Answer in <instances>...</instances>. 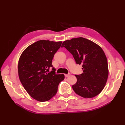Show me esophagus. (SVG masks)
Returning a JSON list of instances; mask_svg holds the SVG:
<instances>
[{
	"label": "esophagus",
	"mask_w": 125,
	"mask_h": 125,
	"mask_svg": "<svg viewBox=\"0 0 125 125\" xmlns=\"http://www.w3.org/2000/svg\"><path fill=\"white\" fill-rule=\"evenodd\" d=\"M69 75H70L69 73H68V74H65V77H68Z\"/></svg>",
	"instance_id": "1"
}]
</instances>
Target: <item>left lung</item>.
Wrapping results in <instances>:
<instances>
[{"label": "left lung", "instance_id": "8db88e82", "mask_svg": "<svg viewBox=\"0 0 125 125\" xmlns=\"http://www.w3.org/2000/svg\"><path fill=\"white\" fill-rule=\"evenodd\" d=\"M65 47L73 55L77 64H82L83 73L75 75L77 81L73 89L78 95L92 98L103 90L108 75L107 58L102 48L83 37L64 41Z\"/></svg>", "mask_w": 125, "mask_h": 125}]
</instances>
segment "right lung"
Instances as JSON below:
<instances>
[{"label": "right lung", "mask_w": 125, "mask_h": 125, "mask_svg": "<svg viewBox=\"0 0 125 125\" xmlns=\"http://www.w3.org/2000/svg\"><path fill=\"white\" fill-rule=\"evenodd\" d=\"M62 42L40 40L26 47L18 62V74L22 85L29 95L40 102L51 99L57 92L63 74H57L52 65L55 54ZM52 68L50 73L49 70Z\"/></svg>", "instance_id": "1"}]
</instances>
